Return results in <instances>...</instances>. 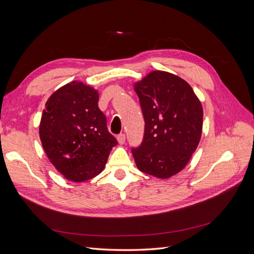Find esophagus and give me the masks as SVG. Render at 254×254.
I'll list each match as a JSON object with an SVG mask.
<instances>
[{"instance_id": "esophagus-1", "label": "esophagus", "mask_w": 254, "mask_h": 254, "mask_svg": "<svg viewBox=\"0 0 254 254\" xmlns=\"http://www.w3.org/2000/svg\"><path fill=\"white\" fill-rule=\"evenodd\" d=\"M125 141H126V135H125L124 133H122V134H119V135H118V142H119L121 145L124 144Z\"/></svg>"}]
</instances>
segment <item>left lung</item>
Listing matches in <instances>:
<instances>
[{
    "label": "left lung",
    "instance_id": "left-lung-1",
    "mask_svg": "<svg viewBox=\"0 0 254 254\" xmlns=\"http://www.w3.org/2000/svg\"><path fill=\"white\" fill-rule=\"evenodd\" d=\"M145 120L140 147L132 156L139 171L168 179L181 172L197 149L202 133V105L179 76L152 71L133 83Z\"/></svg>",
    "mask_w": 254,
    "mask_h": 254
}]
</instances>
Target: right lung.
I'll list each match as a JSON object with an SVG mask.
<instances>
[{
  "mask_svg": "<svg viewBox=\"0 0 254 254\" xmlns=\"http://www.w3.org/2000/svg\"><path fill=\"white\" fill-rule=\"evenodd\" d=\"M98 91L74 80L56 90L43 110L39 135L51 163L73 182L101 174L118 144L98 108Z\"/></svg>",
  "mask_w": 254,
  "mask_h": 254,
  "instance_id": "1",
  "label": "right lung"
}]
</instances>
